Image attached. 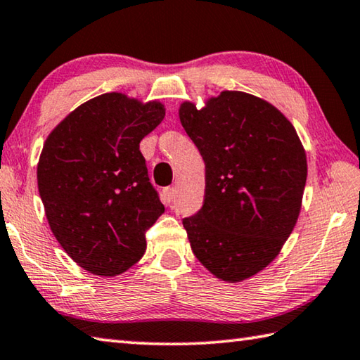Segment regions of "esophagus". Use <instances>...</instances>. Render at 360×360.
<instances>
[{
    "mask_svg": "<svg viewBox=\"0 0 360 360\" xmlns=\"http://www.w3.org/2000/svg\"><path fill=\"white\" fill-rule=\"evenodd\" d=\"M174 197H176V188H174V187L163 188V192H162L163 201H165V202H172V201L174 200Z\"/></svg>",
    "mask_w": 360,
    "mask_h": 360,
    "instance_id": "1",
    "label": "esophagus"
}]
</instances>
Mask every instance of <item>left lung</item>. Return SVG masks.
<instances>
[{
    "label": "left lung",
    "mask_w": 360,
    "mask_h": 360,
    "mask_svg": "<svg viewBox=\"0 0 360 360\" xmlns=\"http://www.w3.org/2000/svg\"><path fill=\"white\" fill-rule=\"evenodd\" d=\"M182 127L206 165L205 202L182 219L192 252L236 283L263 271L296 225L307 158L296 129L259 97L224 91L198 110L181 103Z\"/></svg>",
    "instance_id": "8db88e82"
}]
</instances>
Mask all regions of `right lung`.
<instances>
[{"label": "right lung", "mask_w": 360, "mask_h": 360, "mask_svg": "<svg viewBox=\"0 0 360 360\" xmlns=\"http://www.w3.org/2000/svg\"><path fill=\"white\" fill-rule=\"evenodd\" d=\"M163 116L158 101L107 93L69 113L44 143L37 187L49 225L94 276L115 277L139 263L146 231L165 211L140 153Z\"/></svg>", "instance_id": "obj_1"}]
</instances>
